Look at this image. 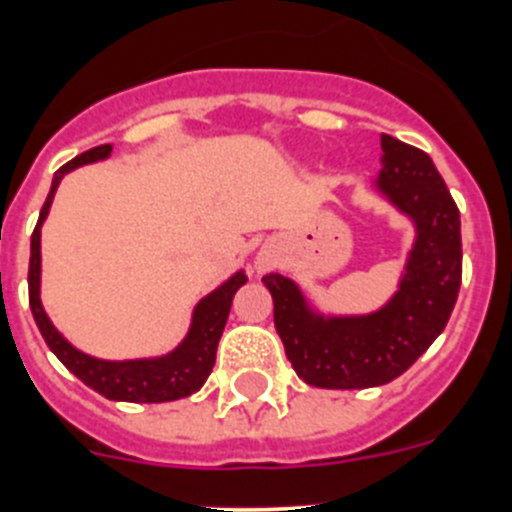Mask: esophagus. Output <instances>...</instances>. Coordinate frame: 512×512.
Returning <instances> with one entry per match:
<instances>
[{"label": "esophagus", "instance_id": "1", "mask_svg": "<svg viewBox=\"0 0 512 512\" xmlns=\"http://www.w3.org/2000/svg\"><path fill=\"white\" fill-rule=\"evenodd\" d=\"M282 260V247L277 242H265V245L257 250L255 255V270L257 272H267Z\"/></svg>", "mask_w": 512, "mask_h": 512}]
</instances>
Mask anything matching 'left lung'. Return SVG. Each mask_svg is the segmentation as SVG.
Segmentation results:
<instances>
[{"label": "left lung", "instance_id": "left-lung-1", "mask_svg": "<svg viewBox=\"0 0 512 512\" xmlns=\"http://www.w3.org/2000/svg\"><path fill=\"white\" fill-rule=\"evenodd\" d=\"M369 190L414 227L396 289L371 312L322 309L294 277H262L275 327L299 379L319 389H369L394 381L436 342L458 299L461 213L433 160L381 133V170Z\"/></svg>", "mask_w": 512, "mask_h": 512}]
</instances>
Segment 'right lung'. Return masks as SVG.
Segmentation results:
<instances>
[{"label":"right lung","instance_id":"1","mask_svg":"<svg viewBox=\"0 0 512 512\" xmlns=\"http://www.w3.org/2000/svg\"><path fill=\"white\" fill-rule=\"evenodd\" d=\"M113 153V146H98L81 153L74 160L59 168L51 180V190L39 213V223L32 235V257H29V307L36 319L41 337L49 349L59 356L61 364L79 376L89 389L98 391L111 401H131V404H163V401L185 399L195 394L215 366V352L223 337V329L230 314L232 297L247 282L245 270H237L220 282L213 292L200 297L190 312V324L185 337L170 352L156 356H138V359H98L81 352L69 342L46 314L41 304V227L49 218L51 203L59 190V183L66 173L81 165L106 160Z\"/></svg>","mask_w":512,"mask_h":512}]
</instances>
